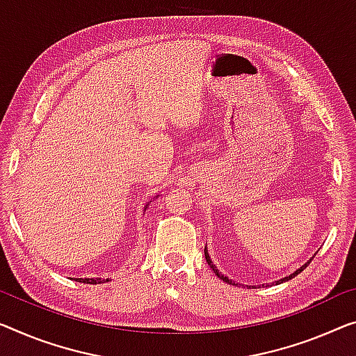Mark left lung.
Returning a JSON list of instances; mask_svg holds the SVG:
<instances>
[{"label":"left lung","instance_id":"8db88e82","mask_svg":"<svg viewBox=\"0 0 356 356\" xmlns=\"http://www.w3.org/2000/svg\"><path fill=\"white\" fill-rule=\"evenodd\" d=\"M204 257H206V262H208V264H209V267L212 268V272H214V273L217 275V277H219L222 281H225V283L233 284V286H245V284L235 283V281H232L229 277H225V275H222V273L219 272V268H217L216 265H214V262L211 261V257H209V252H208V248H204ZM314 257H315V256H314ZM314 257H312V259H314ZM312 259H310V261H312ZM310 261H309V262H305L304 265H302V267L297 268L296 272H293V273L289 275V277H284V278H281V280H278V281H273V283H270V286H272V284H281V283H284V281H288V280H291V278H294L296 275H299V273L302 272V270H305V267H307V265L310 264ZM262 286H264V284H262ZM248 288H256V286H248ZM259 288H261V286H259Z\"/></svg>","mask_w":356,"mask_h":356}]
</instances>
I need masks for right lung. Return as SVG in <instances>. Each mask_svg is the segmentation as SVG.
<instances>
[{"mask_svg":"<svg viewBox=\"0 0 356 356\" xmlns=\"http://www.w3.org/2000/svg\"><path fill=\"white\" fill-rule=\"evenodd\" d=\"M152 201H148L144 209H147V206ZM75 281H78V283H86V284H100V283H105V281H110V278H107V280H104V278H75Z\"/></svg>","mask_w":356,"mask_h":356,"instance_id":"right-lung-1","label":"right lung"}]
</instances>
